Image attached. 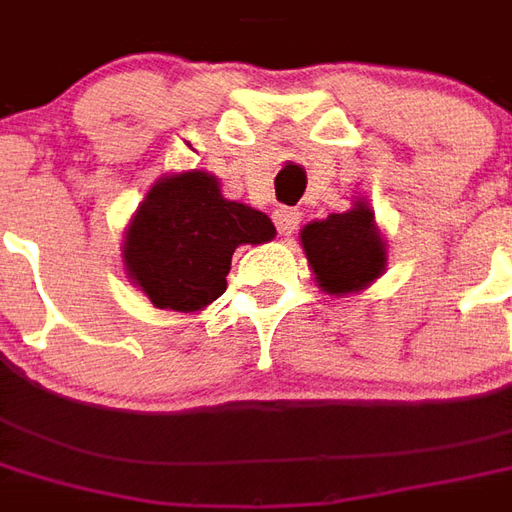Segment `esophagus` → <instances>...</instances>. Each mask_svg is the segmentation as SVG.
I'll list each match as a JSON object with an SVG mask.
<instances>
[{"label":"esophagus","mask_w":512,"mask_h":512,"mask_svg":"<svg viewBox=\"0 0 512 512\" xmlns=\"http://www.w3.org/2000/svg\"><path fill=\"white\" fill-rule=\"evenodd\" d=\"M274 224H277L279 235H290L293 230H299L301 213L296 208H277L274 211Z\"/></svg>","instance_id":"1"}]
</instances>
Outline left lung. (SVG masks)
<instances>
[{"label":"left lung","instance_id":"left-lung-1","mask_svg":"<svg viewBox=\"0 0 512 512\" xmlns=\"http://www.w3.org/2000/svg\"><path fill=\"white\" fill-rule=\"evenodd\" d=\"M301 244L318 285L334 296L362 290L381 277L386 266L384 241L367 205L307 224L301 230Z\"/></svg>","mask_w":512,"mask_h":512}]
</instances>
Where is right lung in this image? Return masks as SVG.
Here are the masks:
<instances>
[{"label":"right lung","instance_id":"obj_1","mask_svg":"<svg viewBox=\"0 0 512 512\" xmlns=\"http://www.w3.org/2000/svg\"><path fill=\"white\" fill-rule=\"evenodd\" d=\"M266 213L230 202L194 169L158 180L126 233V268L158 310L197 312L227 288L235 246L274 238Z\"/></svg>","mask_w":512,"mask_h":512}]
</instances>
